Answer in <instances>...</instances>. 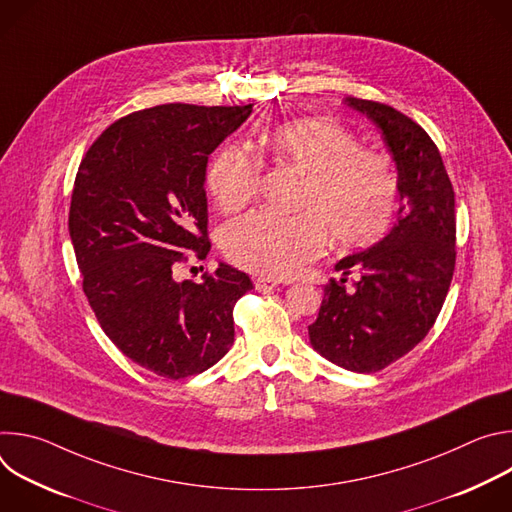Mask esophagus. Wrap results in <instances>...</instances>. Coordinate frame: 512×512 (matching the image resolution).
I'll use <instances>...</instances> for the list:
<instances>
[{
	"label": "esophagus",
	"instance_id": "obj_1",
	"mask_svg": "<svg viewBox=\"0 0 512 512\" xmlns=\"http://www.w3.org/2000/svg\"><path fill=\"white\" fill-rule=\"evenodd\" d=\"M277 285H279L277 279H271V277H265V275L255 279V289L263 291V294H269V291H273Z\"/></svg>",
	"mask_w": 512,
	"mask_h": 512
}]
</instances>
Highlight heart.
<instances>
[{
	"instance_id": "b5f03b06",
	"label": "heart",
	"mask_w": 512,
	"mask_h": 512,
	"mask_svg": "<svg viewBox=\"0 0 512 512\" xmlns=\"http://www.w3.org/2000/svg\"><path fill=\"white\" fill-rule=\"evenodd\" d=\"M261 158L296 170L302 184L298 214L255 210L225 229L227 257L265 277H287L314 261L328 245L369 247L389 231L399 196L393 160L326 117H302L261 131L253 141ZM259 158L241 143L227 145L212 162L206 184L225 212L243 208L257 192Z\"/></svg>"
}]
</instances>
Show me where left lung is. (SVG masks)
<instances>
[{
    "label": "left lung",
    "mask_w": 512,
    "mask_h": 512,
    "mask_svg": "<svg viewBox=\"0 0 512 512\" xmlns=\"http://www.w3.org/2000/svg\"><path fill=\"white\" fill-rule=\"evenodd\" d=\"M383 133L399 172L397 225L371 249L348 255L336 269L358 273L324 287L308 326L312 346L342 369L377 373L413 350L446 302L456 267V204L444 160L427 131L401 111L346 97Z\"/></svg>",
    "instance_id": "left-lung-1"
}]
</instances>
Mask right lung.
I'll list each match as a JSON object with an SVG mask.
<instances>
[{
    "instance_id": "add662e5",
    "label": "right lung",
    "mask_w": 512,
    "mask_h": 512,
    "mask_svg": "<svg viewBox=\"0 0 512 512\" xmlns=\"http://www.w3.org/2000/svg\"><path fill=\"white\" fill-rule=\"evenodd\" d=\"M253 105L168 103L111 123L85 154L72 188L68 231L83 291L113 344L164 379H186L221 360L233 308L253 289L221 263L202 281L174 271L206 257L208 156Z\"/></svg>"
}]
</instances>
